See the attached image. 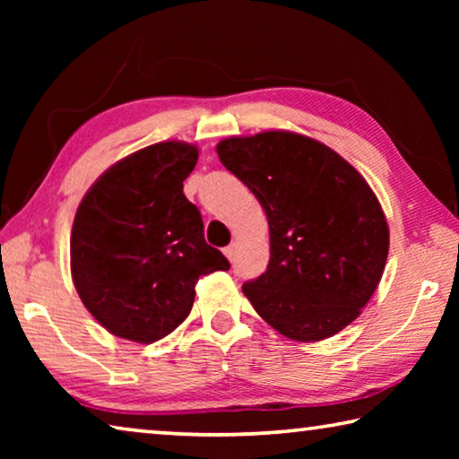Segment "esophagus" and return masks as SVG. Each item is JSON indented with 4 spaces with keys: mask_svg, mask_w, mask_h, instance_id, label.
I'll return each mask as SVG.
<instances>
[{
    "mask_svg": "<svg viewBox=\"0 0 459 459\" xmlns=\"http://www.w3.org/2000/svg\"><path fill=\"white\" fill-rule=\"evenodd\" d=\"M235 251H237V247H235V245H229L227 248H224V255H227V259H229V261L235 259Z\"/></svg>",
    "mask_w": 459,
    "mask_h": 459,
    "instance_id": "esophagus-1",
    "label": "esophagus"
}]
</instances>
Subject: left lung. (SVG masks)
<instances>
[{
  "label": "left lung",
  "instance_id": "8db88e82",
  "mask_svg": "<svg viewBox=\"0 0 459 459\" xmlns=\"http://www.w3.org/2000/svg\"><path fill=\"white\" fill-rule=\"evenodd\" d=\"M216 152L267 214V271L243 285L257 314L298 342L344 330L388 255L385 212L367 180L328 145L291 131L229 137Z\"/></svg>",
  "mask_w": 459,
  "mask_h": 459
}]
</instances>
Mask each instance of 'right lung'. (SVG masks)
<instances>
[{
    "label": "right lung",
    "instance_id": "right-lung-1",
    "mask_svg": "<svg viewBox=\"0 0 459 459\" xmlns=\"http://www.w3.org/2000/svg\"><path fill=\"white\" fill-rule=\"evenodd\" d=\"M198 147L161 142L111 166L84 194L71 232V271L91 316L115 336L152 344L174 332L202 275L230 263L204 240L184 180Z\"/></svg>",
    "mask_w": 459,
    "mask_h": 459
}]
</instances>
